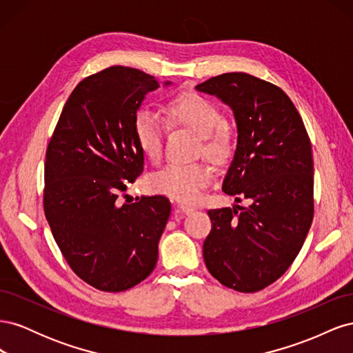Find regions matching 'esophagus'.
<instances>
[{"label": "esophagus", "mask_w": 353, "mask_h": 353, "mask_svg": "<svg viewBox=\"0 0 353 353\" xmlns=\"http://www.w3.org/2000/svg\"><path fill=\"white\" fill-rule=\"evenodd\" d=\"M178 212L183 213V215H190L191 212H194V208L193 206H188V205H184V203H181V205L178 206Z\"/></svg>", "instance_id": "1"}]
</instances>
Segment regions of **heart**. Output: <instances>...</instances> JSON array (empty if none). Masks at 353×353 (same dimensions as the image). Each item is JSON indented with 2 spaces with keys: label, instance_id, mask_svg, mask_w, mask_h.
Returning a JSON list of instances; mask_svg holds the SVG:
<instances>
[{
  "label": "heart",
  "instance_id": "heart-1",
  "mask_svg": "<svg viewBox=\"0 0 353 353\" xmlns=\"http://www.w3.org/2000/svg\"><path fill=\"white\" fill-rule=\"evenodd\" d=\"M169 126H184L199 135L201 152L216 163H223L236 148V135L231 126L222 122L216 103L197 92L176 95L165 105ZM135 141L141 153L152 162L162 156L165 123L150 110H140L134 119ZM212 168L206 163H169L148 178L154 193L178 201H196L212 181Z\"/></svg>",
  "mask_w": 353,
  "mask_h": 353
}]
</instances>
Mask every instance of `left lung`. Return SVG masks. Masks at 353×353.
<instances>
[{
	"mask_svg": "<svg viewBox=\"0 0 353 353\" xmlns=\"http://www.w3.org/2000/svg\"><path fill=\"white\" fill-rule=\"evenodd\" d=\"M230 105L237 148L222 191L249 208L210 209L203 243L209 272L241 293L259 292L288 270L314 218L312 147L301 114L274 83L243 72L196 87Z\"/></svg>",
	"mask_w": 353,
	"mask_h": 353,
	"instance_id": "8db88e82",
	"label": "left lung"
}]
</instances>
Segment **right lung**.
I'll list each match as a JSON object with an SVG mask.
<instances>
[{
    "label": "right lung",
    "instance_id": "1",
    "mask_svg": "<svg viewBox=\"0 0 353 353\" xmlns=\"http://www.w3.org/2000/svg\"><path fill=\"white\" fill-rule=\"evenodd\" d=\"M159 87L134 68L91 74L72 91L47 148L44 210L51 232L73 272L103 292L128 290L152 274L170 215L163 196L117 200L125 181L143 172L134 119Z\"/></svg>",
    "mask_w": 353,
    "mask_h": 353
}]
</instances>
